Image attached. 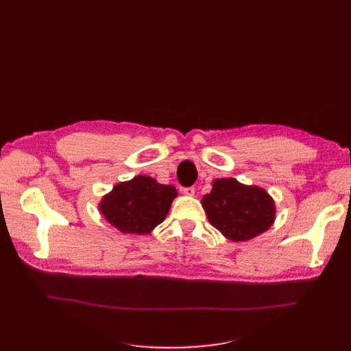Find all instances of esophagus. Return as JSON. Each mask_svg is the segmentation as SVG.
<instances>
[{
	"instance_id": "obj_1",
	"label": "esophagus",
	"mask_w": 351,
	"mask_h": 351,
	"mask_svg": "<svg viewBox=\"0 0 351 351\" xmlns=\"http://www.w3.org/2000/svg\"><path fill=\"white\" fill-rule=\"evenodd\" d=\"M195 188L193 186H189V188H183V193H185L186 196H195Z\"/></svg>"
}]
</instances>
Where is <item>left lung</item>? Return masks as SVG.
Here are the masks:
<instances>
[{
  "instance_id": "1",
  "label": "left lung",
  "mask_w": 351,
  "mask_h": 351,
  "mask_svg": "<svg viewBox=\"0 0 351 351\" xmlns=\"http://www.w3.org/2000/svg\"><path fill=\"white\" fill-rule=\"evenodd\" d=\"M200 204L210 225L232 242H246L265 233L276 219L274 199L267 191L234 178L215 179Z\"/></svg>"
}]
</instances>
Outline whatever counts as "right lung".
Returning <instances> with one entry per match:
<instances>
[{
	"mask_svg": "<svg viewBox=\"0 0 351 351\" xmlns=\"http://www.w3.org/2000/svg\"><path fill=\"white\" fill-rule=\"evenodd\" d=\"M176 196L175 186L138 175L117 183L112 191L104 195L98 210L109 225L122 233L147 234L163 222Z\"/></svg>",
	"mask_w": 351,
	"mask_h": 351,
	"instance_id": "obj_1",
	"label": "right lung"
}]
</instances>
